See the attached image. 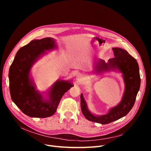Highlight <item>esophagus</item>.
Returning <instances> with one entry per match:
<instances>
[{
	"label": "esophagus",
	"mask_w": 151,
	"mask_h": 151,
	"mask_svg": "<svg viewBox=\"0 0 151 151\" xmlns=\"http://www.w3.org/2000/svg\"><path fill=\"white\" fill-rule=\"evenodd\" d=\"M83 79V76L81 74H79L77 76V80H81Z\"/></svg>",
	"instance_id": "34e87169"
}]
</instances>
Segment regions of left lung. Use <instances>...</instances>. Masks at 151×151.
Listing matches in <instances>:
<instances>
[{
    "mask_svg": "<svg viewBox=\"0 0 151 151\" xmlns=\"http://www.w3.org/2000/svg\"><path fill=\"white\" fill-rule=\"evenodd\" d=\"M113 50L114 58L109 59L108 62L99 59L95 63L94 69L97 73L119 70L123 74L125 91L121 102L111 108L106 114L96 116L90 112L83 93L80 96L81 108L84 117L89 121L101 124L112 122L127 114L134 105L140 88L141 79L137 60L125 50L113 47Z\"/></svg>",
    "mask_w": 151,
    "mask_h": 151,
    "instance_id": "obj_1",
    "label": "left lung"
}]
</instances>
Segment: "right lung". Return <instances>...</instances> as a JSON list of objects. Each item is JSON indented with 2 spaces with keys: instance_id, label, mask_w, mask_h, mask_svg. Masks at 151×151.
Segmentation results:
<instances>
[{
  "instance_id": "obj_1",
  "label": "right lung",
  "mask_w": 151,
  "mask_h": 151,
  "mask_svg": "<svg viewBox=\"0 0 151 151\" xmlns=\"http://www.w3.org/2000/svg\"><path fill=\"white\" fill-rule=\"evenodd\" d=\"M56 48L54 38L34 40L18 50L10 67L9 77L12 99L28 116L45 118L53 115L62 96L73 86L71 81L58 80L47 92V99L36 90L35 84L30 76L32 66L46 51Z\"/></svg>"
}]
</instances>
